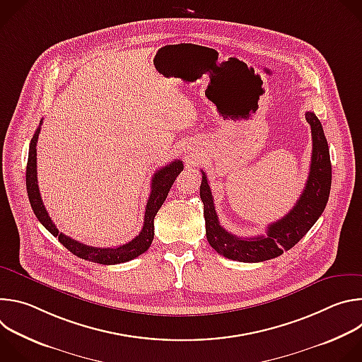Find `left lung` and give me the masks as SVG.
Masks as SVG:
<instances>
[{"mask_svg":"<svg viewBox=\"0 0 362 362\" xmlns=\"http://www.w3.org/2000/svg\"><path fill=\"white\" fill-rule=\"evenodd\" d=\"M305 119L313 133V158L309 176L302 194L291 212L279 221L268 225L267 236L238 238L219 223L214 196L204 172L202 170L200 199L206 222V238L209 245L228 259L239 262H264L274 259L293 247L322 215L331 190L332 168L328 141L320 119L306 112Z\"/></svg>","mask_w":362,"mask_h":362,"instance_id":"8db88e82","label":"left lung"}]
</instances>
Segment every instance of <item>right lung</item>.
Segmentation results:
<instances>
[{
    "instance_id": "obj_1",
    "label": "right lung",
    "mask_w": 362,
    "mask_h": 362,
    "mask_svg": "<svg viewBox=\"0 0 362 362\" xmlns=\"http://www.w3.org/2000/svg\"><path fill=\"white\" fill-rule=\"evenodd\" d=\"M42 120L40 122V127L35 130L31 141H30V150H28V162H27V173H25V183H27V193L30 199V204L33 208L34 215L40 221V223L53 236L59 238V242L66 246L71 253L76 256L86 259L88 262H95L101 265H116L129 262L134 257L144 253L154 238V216L158 215L159 209L162 208L163 202L168 197V193L175 183L179 173L183 170L182 160H173L168 166L160 168L156 173L153 175L151 179V190L150 196L146 204L144 212V222L140 233L132 239L129 243L116 246V247H95V246H87L86 243H80L78 240L71 239L70 236H66L62 233L56 225L48 216L44 203L41 200L38 182H37V140L40 134Z\"/></svg>"
}]
</instances>
